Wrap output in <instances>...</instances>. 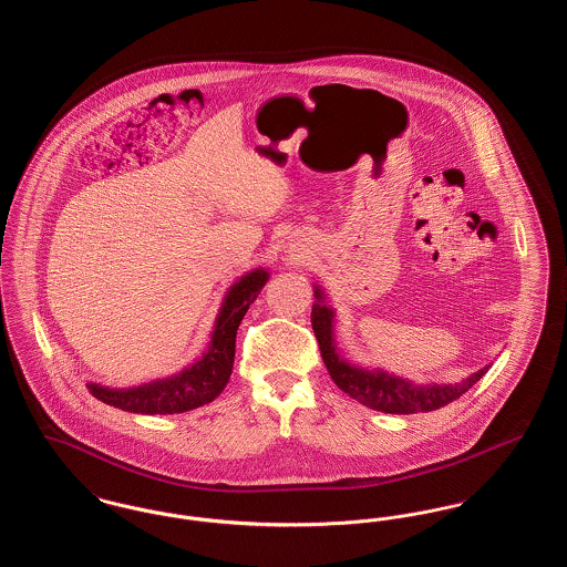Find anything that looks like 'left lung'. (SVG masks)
Returning <instances> with one entry per match:
<instances>
[{
  "label": "left lung",
  "instance_id": "8db88e82",
  "mask_svg": "<svg viewBox=\"0 0 567 567\" xmlns=\"http://www.w3.org/2000/svg\"><path fill=\"white\" fill-rule=\"evenodd\" d=\"M312 303V329L319 340L327 372L331 380L359 404L368 405L386 414H416L432 412L442 405L455 402L465 391H470L491 365L470 374L458 382H414L410 378L398 377L380 368L354 365L336 344V310L327 303V296L319 285H315Z\"/></svg>",
  "mask_w": 567,
  "mask_h": 567
}]
</instances>
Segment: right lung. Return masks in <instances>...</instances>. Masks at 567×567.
I'll return each mask as SVG.
<instances>
[{
	"instance_id": "right-lung-1",
	"label": "right lung",
	"mask_w": 567,
	"mask_h": 567,
	"mask_svg": "<svg viewBox=\"0 0 567 567\" xmlns=\"http://www.w3.org/2000/svg\"><path fill=\"white\" fill-rule=\"evenodd\" d=\"M270 271L266 268L243 274L223 297L210 342L197 361L174 377L157 378L137 386L112 389L100 382H86L93 398L104 404L121 408L134 414H181L199 405L210 404L227 386L234 357L236 333L248 306L261 293Z\"/></svg>"
}]
</instances>
